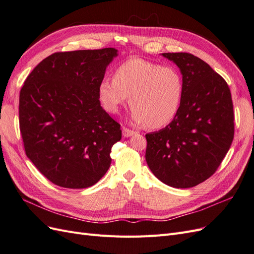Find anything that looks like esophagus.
<instances>
[{
    "mask_svg": "<svg viewBox=\"0 0 254 254\" xmlns=\"http://www.w3.org/2000/svg\"><path fill=\"white\" fill-rule=\"evenodd\" d=\"M135 132L133 131V130H130L128 128H123V135H124L125 137H128V136H131L133 135Z\"/></svg>",
    "mask_w": 254,
    "mask_h": 254,
    "instance_id": "1",
    "label": "esophagus"
}]
</instances>
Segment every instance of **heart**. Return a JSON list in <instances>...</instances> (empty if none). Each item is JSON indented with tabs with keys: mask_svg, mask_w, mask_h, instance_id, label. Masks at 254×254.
Listing matches in <instances>:
<instances>
[{
	"mask_svg": "<svg viewBox=\"0 0 254 254\" xmlns=\"http://www.w3.org/2000/svg\"><path fill=\"white\" fill-rule=\"evenodd\" d=\"M98 95L111 113H118L130 96L132 120L149 128H160L170 124L179 111L183 80L174 66L133 58L114 71L113 79L101 82Z\"/></svg>",
	"mask_w": 254,
	"mask_h": 254,
	"instance_id": "heart-1",
	"label": "heart"
}]
</instances>
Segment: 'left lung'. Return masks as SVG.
I'll use <instances>...</instances> for the list:
<instances>
[{"instance_id":"1","label":"left lung","mask_w":254,"mask_h":254,"mask_svg":"<svg viewBox=\"0 0 254 254\" xmlns=\"http://www.w3.org/2000/svg\"><path fill=\"white\" fill-rule=\"evenodd\" d=\"M182 74L178 113L165 128L147 133L146 162L157 178L193 188L217 171L234 137L231 92L226 80L190 53H163Z\"/></svg>"}]
</instances>
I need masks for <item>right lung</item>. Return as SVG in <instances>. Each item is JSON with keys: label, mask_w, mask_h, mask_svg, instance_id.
Listing matches in <instances>:
<instances>
[{"label": "right lung", "mask_w": 254, "mask_h": 254, "mask_svg": "<svg viewBox=\"0 0 254 254\" xmlns=\"http://www.w3.org/2000/svg\"><path fill=\"white\" fill-rule=\"evenodd\" d=\"M118 50L54 53L20 91L19 123L27 158L45 178L65 189L94 186L109 170L121 125L101 106L106 68Z\"/></svg>", "instance_id": "1"}]
</instances>
